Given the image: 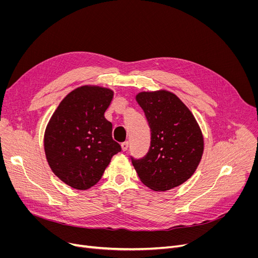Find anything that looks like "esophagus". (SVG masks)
<instances>
[{
    "label": "esophagus",
    "mask_w": 258,
    "mask_h": 258,
    "mask_svg": "<svg viewBox=\"0 0 258 258\" xmlns=\"http://www.w3.org/2000/svg\"><path fill=\"white\" fill-rule=\"evenodd\" d=\"M121 148H122V151H123V152L127 151V148H128V142L125 141V142H123V143H121Z\"/></svg>",
    "instance_id": "34e87169"
}]
</instances>
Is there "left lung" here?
<instances>
[{
	"instance_id": "left-lung-1",
	"label": "left lung",
	"mask_w": 258,
	"mask_h": 258,
	"mask_svg": "<svg viewBox=\"0 0 258 258\" xmlns=\"http://www.w3.org/2000/svg\"><path fill=\"white\" fill-rule=\"evenodd\" d=\"M151 128L150 151L140 160L132 158L140 181L155 191H166L186 182L197 170L204 138L189 108L166 90L136 95Z\"/></svg>"
}]
</instances>
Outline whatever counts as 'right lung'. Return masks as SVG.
Wrapping results in <instances>:
<instances>
[{
  "mask_svg": "<svg viewBox=\"0 0 258 258\" xmlns=\"http://www.w3.org/2000/svg\"><path fill=\"white\" fill-rule=\"evenodd\" d=\"M114 92L98 86H81L61 100L50 118L44 136L48 164L56 177L78 190L101 179L114 155L121 151L112 138V123L104 113Z\"/></svg>",
  "mask_w": 258,
  "mask_h": 258,
  "instance_id": "add662e5",
  "label": "right lung"
}]
</instances>
